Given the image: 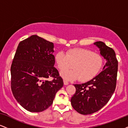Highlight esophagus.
<instances>
[{
  "mask_svg": "<svg viewBox=\"0 0 128 128\" xmlns=\"http://www.w3.org/2000/svg\"><path fill=\"white\" fill-rule=\"evenodd\" d=\"M64 84L65 85V86H67V85L68 84V82L67 81V80H65V79H64Z\"/></svg>",
  "mask_w": 128,
  "mask_h": 128,
  "instance_id": "1",
  "label": "esophagus"
}]
</instances>
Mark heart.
<instances>
[{"label": "heart", "mask_w": 128, "mask_h": 128, "mask_svg": "<svg viewBox=\"0 0 128 128\" xmlns=\"http://www.w3.org/2000/svg\"><path fill=\"white\" fill-rule=\"evenodd\" d=\"M55 61L60 70L61 76L67 80L79 78L86 82L93 78L99 72L103 64V59L99 54L89 49L75 48L70 49L67 53L60 51L55 55ZM73 65V70H63Z\"/></svg>", "instance_id": "1"}]
</instances>
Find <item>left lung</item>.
<instances>
[{
  "label": "left lung",
  "instance_id": "1",
  "mask_svg": "<svg viewBox=\"0 0 128 128\" xmlns=\"http://www.w3.org/2000/svg\"><path fill=\"white\" fill-rule=\"evenodd\" d=\"M106 62L100 73L81 84H74L76 92L71 98V104L78 112L83 115L96 112L108 103L115 91L118 61L112 48L102 42H94Z\"/></svg>",
  "mask_w": 128,
  "mask_h": 128
}]
</instances>
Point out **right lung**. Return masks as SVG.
Segmentation results:
<instances>
[{"label": "right lung", "mask_w": 128, "mask_h": 128, "mask_svg": "<svg viewBox=\"0 0 128 128\" xmlns=\"http://www.w3.org/2000/svg\"><path fill=\"white\" fill-rule=\"evenodd\" d=\"M54 43L36 35L19 42L11 67V87L20 105L42 112L53 104L64 82L54 67ZM51 77L52 81H48Z\"/></svg>", "instance_id": "obj_1"}]
</instances>
